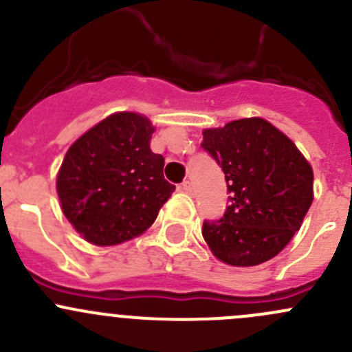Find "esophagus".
Segmentation results:
<instances>
[{
	"label": "esophagus",
	"instance_id": "obj_1",
	"mask_svg": "<svg viewBox=\"0 0 352 352\" xmlns=\"http://www.w3.org/2000/svg\"><path fill=\"white\" fill-rule=\"evenodd\" d=\"M180 186H182L184 192H187V194H192L194 192V186H192V182H190V180H184V182L180 184Z\"/></svg>",
	"mask_w": 352,
	"mask_h": 352
}]
</instances>
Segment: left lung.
Wrapping results in <instances>:
<instances>
[{"instance_id": "1", "label": "left lung", "mask_w": 352, "mask_h": 352, "mask_svg": "<svg viewBox=\"0 0 352 352\" xmlns=\"http://www.w3.org/2000/svg\"><path fill=\"white\" fill-rule=\"evenodd\" d=\"M201 146L225 173L230 206L202 236L216 258L236 267L276 257L314 201V170L293 141L261 117L206 129Z\"/></svg>"}]
</instances>
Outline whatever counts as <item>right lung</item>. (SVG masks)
Here are the masks:
<instances>
[{
    "mask_svg": "<svg viewBox=\"0 0 352 352\" xmlns=\"http://www.w3.org/2000/svg\"><path fill=\"white\" fill-rule=\"evenodd\" d=\"M146 117L117 112L78 138L58 173L61 209L94 245H119L146 232L175 186L163 177L165 158L150 150Z\"/></svg>",
    "mask_w": 352,
    "mask_h": 352,
    "instance_id": "add662e5",
    "label": "right lung"
}]
</instances>
